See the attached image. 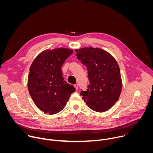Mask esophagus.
Returning <instances> with one entry per match:
<instances>
[{
  "mask_svg": "<svg viewBox=\"0 0 153 153\" xmlns=\"http://www.w3.org/2000/svg\"><path fill=\"white\" fill-rule=\"evenodd\" d=\"M74 86L75 89H76V90H77V89H78V85H77V84H76V85H74Z\"/></svg>",
  "mask_w": 153,
  "mask_h": 153,
  "instance_id": "obj_1",
  "label": "esophagus"
}]
</instances>
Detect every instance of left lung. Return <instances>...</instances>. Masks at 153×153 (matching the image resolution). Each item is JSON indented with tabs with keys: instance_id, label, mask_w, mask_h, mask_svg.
Segmentation results:
<instances>
[{
	"instance_id": "left-lung-1",
	"label": "left lung",
	"mask_w": 153,
	"mask_h": 153,
	"mask_svg": "<svg viewBox=\"0 0 153 153\" xmlns=\"http://www.w3.org/2000/svg\"><path fill=\"white\" fill-rule=\"evenodd\" d=\"M77 59L88 70L90 84L82 91L84 102L94 111H108L118 100L122 88L119 66L114 57L99 48L85 47L75 50Z\"/></svg>"
}]
</instances>
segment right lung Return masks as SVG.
<instances>
[{
	"instance_id": "1",
	"label": "right lung",
	"mask_w": 153,
	"mask_h": 153,
	"mask_svg": "<svg viewBox=\"0 0 153 153\" xmlns=\"http://www.w3.org/2000/svg\"><path fill=\"white\" fill-rule=\"evenodd\" d=\"M73 50L57 48L42 51L33 60L28 77V88L35 105L45 113L61 111L75 88L62 76V66Z\"/></svg>"
}]
</instances>
